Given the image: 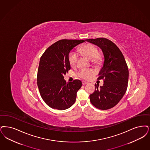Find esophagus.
<instances>
[{
    "mask_svg": "<svg viewBox=\"0 0 150 150\" xmlns=\"http://www.w3.org/2000/svg\"><path fill=\"white\" fill-rule=\"evenodd\" d=\"M82 83H83V85H86V84H88V83L87 82H86V81H83V82H82Z\"/></svg>",
    "mask_w": 150,
    "mask_h": 150,
    "instance_id": "obj_1",
    "label": "esophagus"
}]
</instances>
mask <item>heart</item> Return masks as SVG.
<instances>
[{
  "label": "heart",
  "mask_w": 150,
  "mask_h": 150,
  "mask_svg": "<svg viewBox=\"0 0 150 150\" xmlns=\"http://www.w3.org/2000/svg\"><path fill=\"white\" fill-rule=\"evenodd\" d=\"M80 51L85 55L89 59H93L96 63L100 61V57L97 55L98 53V49L93 45L88 43L81 46L79 48ZM78 54L75 51H71L69 54V60L71 65H75L78 60ZM96 71L92 69H83L79 71L78 75L81 78L89 80L96 74Z\"/></svg>",
  "instance_id": "heart-1"
}]
</instances>
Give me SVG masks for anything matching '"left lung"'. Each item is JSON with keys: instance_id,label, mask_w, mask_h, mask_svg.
Segmentation results:
<instances>
[{"instance_id": "obj_1", "label": "left lung", "mask_w": 150, "mask_h": 150, "mask_svg": "<svg viewBox=\"0 0 150 150\" xmlns=\"http://www.w3.org/2000/svg\"><path fill=\"white\" fill-rule=\"evenodd\" d=\"M86 41L101 48L104 54L103 66L98 80L104 84L99 88L96 84L94 92L90 95L91 103L96 108L107 110L114 107L123 98L128 86L129 71L125 57L119 48L105 38L88 39Z\"/></svg>"}]
</instances>
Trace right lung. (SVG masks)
<instances>
[{
    "label": "right lung",
    "instance_id": "add662e5",
    "mask_svg": "<svg viewBox=\"0 0 150 150\" xmlns=\"http://www.w3.org/2000/svg\"><path fill=\"white\" fill-rule=\"evenodd\" d=\"M84 41L61 40L50 46L42 54L37 72V86L42 99L50 107L65 110L75 102L82 83L79 80L66 83L64 75L71 69L69 60L70 51Z\"/></svg>",
    "mask_w": 150,
    "mask_h": 150
}]
</instances>
